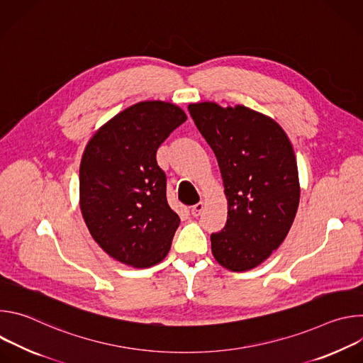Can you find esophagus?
<instances>
[{
    "label": "esophagus",
    "mask_w": 363,
    "mask_h": 363,
    "mask_svg": "<svg viewBox=\"0 0 363 363\" xmlns=\"http://www.w3.org/2000/svg\"><path fill=\"white\" fill-rule=\"evenodd\" d=\"M202 210H203V202H198V203H195L192 208H191V214L194 216V217H198L201 213H202Z\"/></svg>",
    "instance_id": "1"
}]
</instances>
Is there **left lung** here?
I'll return each mask as SVG.
<instances>
[{"label": "left lung", "instance_id": "8db88e82", "mask_svg": "<svg viewBox=\"0 0 363 363\" xmlns=\"http://www.w3.org/2000/svg\"><path fill=\"white\" fill-rule=\"evenodd\" d=\"M188 111L216 153L228 201L225 227L211 234L213 254L231 272L251 270L294 221L300 185L293 146L277 122L245 106L202 101Z\"/></svg>", "mask_w": 363, "mask_h": 363}]
</instances>
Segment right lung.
Returning <instances> with one entry per match:
<instances>
[{"mask_svg": "<svg viewBox=\"0 0 363 363\" xmlns=\"http://www.w3.org/2000/svg\"><path fill=\"white\" fill-rule=\"evenodd\" d=\"M185 112L161 100L139 101L103 125L80 162V210L93 240L115 260L146 269L169 252L179 217L167 201L161 143Z\"/></svg>", "mask_w": 363, "mask_h": 363, "instance_id": "obj_1", "label": "right lung"}]
</instances>
